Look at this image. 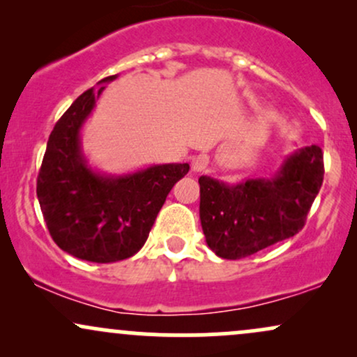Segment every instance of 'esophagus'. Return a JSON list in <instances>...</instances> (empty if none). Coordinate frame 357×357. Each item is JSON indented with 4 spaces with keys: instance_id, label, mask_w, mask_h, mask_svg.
I'll use <instances>...</instances> for the list:
<instances>
[{
    "instance_id": "esophagus-1",
    "label": "esophagus",
    "mask_w": 357,
    "mask_h": 357,
    "mask_svg": "<svg viewBox=\"0 0 357 357\" xmlns=\"http://www.w3.org/2000/svg\"><path fill=\"white\" fill-rule=\"evenodd\" d=\"M208 165H210V158L206 154H198L195 159H192L191 169L195 173H203V171L208 169Z\"/></svg>"
}]
</instances>
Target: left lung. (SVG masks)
Masks as SVG:
<instances>
[{"instance_id": "1", "label": "left lung", "mask_w": 357, "mask_h": 357, "mask_svg": "<svg viewBox=\"0 0 357 357\" xmlns=\"http://www.w3.org/2000/svg\"><path fill=\"white\" fill-rule=\"evenodd\" d=\"M322 181L324 154L315 144L289 155L272 179L225 184L202 176L199 218L208 247L238 260L290 238L304 228Z\"/></svg>"}]
</instances>
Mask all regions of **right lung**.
<instances>
[{
	"instance_id": "add662e5",
	"label": "right lung",
	"mask_w": 357,
	"mask_h": 357,
	"mask_svg": "<svg viewBox=\"0 0 357 357\" xmlns=\"http://www.w3.org/2000/svg\"><path fill=\"white\" fill-rule=\"evenodd\" d=\"M114 79L105 77L100 84ZM104 89L85 90L59 119L36 179V196L53 241L63 252L96 264L137 253L171 188L190 171L188 162L124 176L92 171L80 149V129Z\"/></svg>"
}]
</instances>
